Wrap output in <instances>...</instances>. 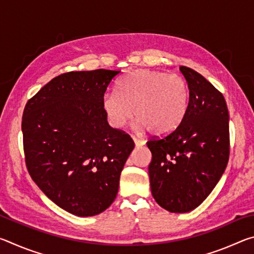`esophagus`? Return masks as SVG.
<instances>
[{
    "label": "esophagus",
    "instance_id": "obj_1",
    "mask_svg": "<svg viewBox=\"0 0 254 254\" xmlns=\"http://www.w3.org/2000/svg\"><path fill=\"white\" fill-rule=\"evenodd\" d=\"M132 139H133V141H134V143H135L136 147H142V145L145 143L144 140L137 139V137H135V136H132Z\"/></svg>",
    "mask_w": 254,
    "mask_h": 254
}]
</instances>
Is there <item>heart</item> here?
Segmentation results:
<instances>
[{
    "instance_id": "b5f03b06",
    "label": "heart",
    "mask_w": 254,
    "mask_h": 254,
    "mask_svg": "<svg viewBox=\"0 0 254 254\" xmlns=\"http://www.w3.org/2000/svg\"><path fill=\"white\" fill-rule=\"evenodd\" d=\"M188 103V84L182 76L139 69L120 81L118 93H106L102 105L115 128L122 127L133 114L137 128L165 134L183 121Z\"/></svg>"
}]
</instances>
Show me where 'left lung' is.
<instances>
[{
  "label": "left lung",
  "instance_id": "obj_1",
  "mask_svg": "<svg viewBox=\"0 0 254 254\" xmlns=\"http://www.w3.org/2000/svg\"><path fill=\"white\" fill-rule=\"evenodd\" d=\"M180 71L189 88L183 121L163 137L147 142L153 198L170 213H187L206 199L227 166L229 111L222 93L191 68Z\"/></svg>",
  "mask_w": 254,
  "mask_h": 254
}]
</instances>
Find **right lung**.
<instances>
[{"label": "right lung", "instance_id": "right-lung-1", "mask_svg": "<svg viewBox=\"0 0 254 254\" xmlns=\"http://www.w3.org/2000/svg\"><path fill=\"white\" fill-rule=\"evenodd\" d=\"M120 72L96 69L59 75L24 107L29 174L49 199L77 216H94L110 207L124 163L134 149L130 135L109 126L102 105Z\"/></svg>", "mask_w": 254, "mask_h": 254}]
</instances>
